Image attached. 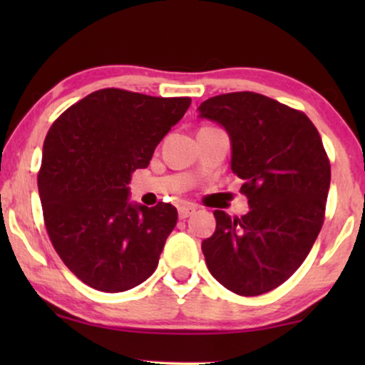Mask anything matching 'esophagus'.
Returning a JSON list of instances; mask_svg holds the SVG:
<instances>
[{"mask_svg": "<svg viewBox=\"0 0 365 365\" xmlns=\"http://www.w3.org/2000/svg\"><path fill=\"white\" fill-rule=\"evenodd\" d=\"M179 219H187L189 216H192L194 212H196V207L191 206V204H182V206H179Z\"/></svg>", "mask_w": 365, "mask_h": 365, "instance_id": "esophagus-1", "label": "esophagus"}]
</instances>
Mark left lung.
<instances>
[{
	"mask_svg": "<svg viewBox=\"0 0 365 365\" xmlns=\"http://www.w3.org/2000/svg\"><path fill=\"white\" fill-rule=\"evenodd\" d=\"M199 118L231 138V169L244 179L251 209L241 217L214 211L216 231L202 241L209 272L239 296H261L286 282L321 232L331 163L321 134L302 111L264 94L209 98Z\"/></svg>",
	"mask_w": 365,
	"mask_h": 365,
	"instance_id": "left-lung-1",
	"label": "left lung"
}]
</instances>
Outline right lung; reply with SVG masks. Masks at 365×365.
Listing matches in <instances>:
<instances>
[{"instance_id": "obj_1", "label": "right lung", "mask_w": 365, "mask_h": 365, "mask_svg": "<svg viewBox=\"0 0 365 365\" xmlns=\"http://www.w3.org/2000/svg\"><path fill=\"white\" fill-rule=\"evenodd\" d=\"M189 104L106 88L49 128L38 173L44 226L61 261L89 287L123 292L156 271L178 209L131 204L128 184Z\"/></svg>"}]
</instances>
